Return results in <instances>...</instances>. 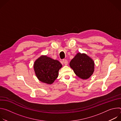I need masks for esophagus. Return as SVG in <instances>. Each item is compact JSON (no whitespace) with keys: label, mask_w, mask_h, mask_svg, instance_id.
<instances>
[{"label":"esophagus","mask_w":121,"mask_h":121,"mask_svg":"<svg viewBox=\"0 0 121 121\" xmlns=\"http://www.w3.org/2000/svg\"><path fill=\"white\" fill-rule=\"evenodd\" d=\"M63 64H64V65H67V64H68V61H67V60L66 59H63Z\"/></svg>","instance_id":"1"}]
</instances>
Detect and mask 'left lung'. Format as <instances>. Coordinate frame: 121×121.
I'll return each mask as SVG.
<instances>
[{
	"label": "left lung",
	"mask_w": 121,
	"mask_h": 121,
	"mask_svg": "<svg viewBox=\"0 0 121 121\" xmlns=\"http://www.w3.org/2000/svg\"><path fill=\"white\" fill-rule=\"evenodd\" d=\"M69 65L75 74L82 79L89 78L94 71L93 60L85 54L78 53L71 60Z\"/></svg>",
	"instance_id": "8db88e82"
}]
</instances>
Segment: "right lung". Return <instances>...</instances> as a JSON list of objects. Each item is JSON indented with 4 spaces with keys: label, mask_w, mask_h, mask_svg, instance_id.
<instances>
[{
    "label": "right lung",
    "mask_w": 121,
    "mask_h": 121,
    "mask_svg": "<svg viewBox=\"0 0 121 121\" xmlns=\"http://www.w3.org/2000/svg\"><path fill=\"white\" fill-rule=\"evenodd\" d=\"M62 67L57 60H54L46 56H42L34 63L33 67L35 75L41 82L52 84L57 78L58 71Z\"/></svg>",
    "instance_id": "add662e5"
}]
</instances>
